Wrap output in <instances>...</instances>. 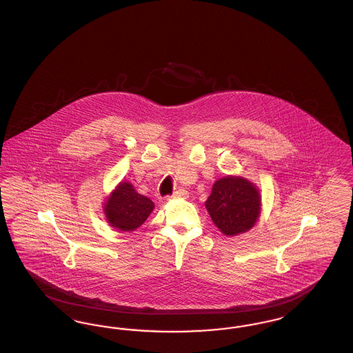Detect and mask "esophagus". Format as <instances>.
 <instances>
[{"mask_svg":"<svg viewBox=\"0 0 353 353\" xmlns=\"http://www.w3.org/2000/svg\"><path fill=\"white\" fill-rule=\"evenodd\" d=\"M188 197V192L184 190V189H180V190H177V192H174L172 196H169L168 199H186Z\"/></svg>","mask_w":353,"mask_h":353,"instance_id":"esophagus-1","label":"esophagus"}]
</instances>
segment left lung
<instances>
[{
	"label": "left lung",
	"mask_w": 353,
	"mask_h": 353,
	"mask_svg": "<svg viewBox=\"0 0 353 353\" xmlns=\"http://www.w3.org/2000/svg\"><path fill=\"white\" fill-rule=\"evenodd\" d=\"M205 206L223 234L238 235L254 226L259 216L261 199L250 181L228 176L213 185Z\"/></svg>",
	"instance_id": "8db88e82"
}]
</instances>
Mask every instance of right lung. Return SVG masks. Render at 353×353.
Listing matches in <instances>:
<instances>
[{
  "instance_id": "right-lung-1",
  "label": "right lung",
  "mask_w": 353,
  "mask_h": 353,
  "mask_svg": "<svg viewBox=\"0 0 353 353\" xmlns=\"http://www.w3.org/2000/svg\"><path fill=\"white\" fill-rule=\"evenodd\" d=\"M153 208L154 205L148 197L139 194L132 185L121 183L105 202L104 212L111 226L132 232L144 223Z\"/></svg>"
}]
</instances>
